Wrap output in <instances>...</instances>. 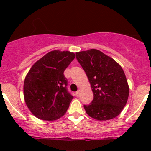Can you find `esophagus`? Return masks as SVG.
<instances>
[{
    "label": "esophagus",
    "mask_w": 151,
    "mask_h": 151,
    "mask_svg": "<svg viewBox=\"0 0 151 151\" xmlns=\"http://www.w3.org/2000/svg\"><path fill=\"white\" fill-rule=\"evenodd\" d=\"M75 95H76V96H77V97H80V90H79V91H77V92L75 93Z\"/></svg>",
    "instance_id": "34e87169"
}]
</instances>
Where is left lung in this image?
<instances>
[{"label":"left lung","mask_w":151,"mask_h":151,"mask_svg":"<svg viewBox=\"0 0 151 151\" xmlns=\"http://www.w3.org/2000/svg\"><path fill=\"white\" fill-rule=\"evenodd\" d=\"M76 58L93 93L91 103L84 105L86 113L99 121L118 116L127 102L129 93L123 68L112 58L95 49L77 52Z\"/></svg>","instance_id":"8db88e82"}]
</instances>
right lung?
<instances>
[{
  "mask_svg": "<svg viewBox=\"0 0 151 151\" xmlns=\"http://www.w3.org/2000/svg\"><path fill=\"white\" fill-rule=\"evenodd\" d=\"M74 58L73 52L53 50L28 71L24 82V98L36 118L55 121L66 112L74 96L68 92L63 72Z\"/></svg>",
  "mask_w": 151,
  "mask_h": 151,
  "instance_id": "1",
  "label": "right lung"
}]
</instances>
